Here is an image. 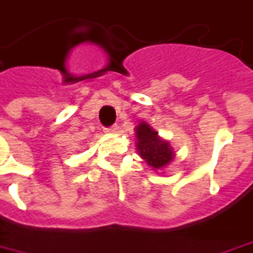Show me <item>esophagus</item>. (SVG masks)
Segmentation results:
<instances>
[{"mask_svg": "<svg viewBox=\"0 0 253 253\" xmlns=\"http://www.w3.org/2000/svg\"><path fill=\"white\" fill-rule=\"evenodd\" d=\"M119 130V127L116 126V125H113V126H109V127H105V131L106 133H116Z\"/></svg>", "mask_w": 253, "mask_h": 253, "instance_id": "esophagus-1", "label": "esophagus"}]
</instances>
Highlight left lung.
<instances>
[{"instance_id":"obj_1","label":"left lung","mask_w":253,"mask_h":253,"mask_svg":"<svg viewBox=\"0 0 253 253\" xmlns=\"http://www.w3.org/2000/svg\"><path fill=\"white\" fill-rule=\"evenodd\" d=\"M147 123H141L137 127V149L140 155L148 162L149 166L159 169L171 161L173 154L166 141H161Z\"/></svg>"}]
</instances>
